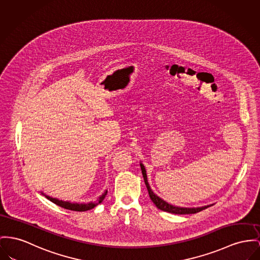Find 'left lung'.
Masks as SVG:
<instances>
[{
  "label": "left lung",
  "mask_w": 260,
  "mask_h": 260,
  "mask_svg": "<svg viewBox=\"0 0 260 260\" xmlns=\"http://www.w3.org/2000/svg\"><path fill=\"white\" fill-rule=\"evenodd\" d=\"M140 167H141V170H142V173H143V177H144V181H145V184L147 186V189L149 192V195H150V198L151 200L154 202V204L156 205L157 209L161 210V211H165V212H169V213H173V214H178V215H185V214H195V213H198L202 210H205L206 208L210 207L211 205H207V206H203V207H197V208H185V207H177V206H173L172 204H169L168 202H166L165 200H162L160 197H158L157 195H156L153 190L151 189L150 185H149V182H148V179H147V174H146V170H145V167L143 164H140Z\"/></svg>",
  "instance_id": "8db88e82"
}]
</instances>
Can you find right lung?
<instances>
[{
	"mask_svg": "<svg viewBox=\"0 0 260 260\" xmlns=\"http://www.w3.org/2000/svg\"><path fill=\"white\" fill-rule=\"evenodd\" d=\"M48 200H50L51 202H53L54 204L60 206V207L65 208V209H68V210H72V211H77V212H84V211H87V210H90L92 208L95 207L96 205L101 204L103 201H104L106 194H107V190L104 191V194L98 199L96 202H89V203H71L69 201H63V200H59L57 198H52L48 195H45L43 192H41Z\"/></svg>",
	"mask_w": 260,
	"mask_h": 260,
	"instance_id": "right-lung-1",
	"label": "right lung"
}]
</instances>
